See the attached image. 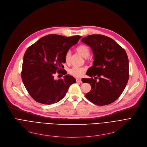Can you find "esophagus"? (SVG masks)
I'll use <instances>...</instances> for the list:
<instances>
[{
    "label": "esophagus",
    "instance_id": "1",
    "mask_svg": "<svg viewBox=\"0 0 147 147\" xmlns=\"http://www.w3.org/2000/svg\"><path fill=\"white\" fill-rule=\"evenodd\" d=\"M76 80H77V82H78V83H82V79H81L77 78V79H76Z\"/></svg>",
    "mask_w": 147,
    "mask_h": 147
}]
</instances>
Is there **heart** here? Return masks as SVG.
<instances>
[{
    "instance_id": "b5f03b06",
    "label": "heart",
    "mask_w": 147,
    "mask_h": 147,
    "mask_svg": "<svg viewBox=\"0 0 147 147\" xmlns=\"http://www.w3.org/2000/svg\"><path fill=\"white\" fill-rule=\"evenodd\" d=\"M76 51L78 52L81 56L84 58H88L90 54V49L88 46L85 45H80L78 46L76 49ZM70 58V53L69 52H67L65 55V63H68ZM86 71L85 68L84 67H73L69 70V73L73 76L79 78L82 76Z\"/></svg>"
}]
</instances>
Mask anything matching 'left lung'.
<instances>
[{
  "label": "left lung",
  "instance_id": "8db88e82",
  "mask_svg": "<svg viewBox=\"0 0 147 147\" xmlns=\"http://www.w3.org/2000/svg\"><path fill=\"white\" fill-rule=\"evenodd\" d=\"M81 41L89 46L94 57L93 65L86 72L92 78L82 79L91 86L86 98L97 105L111 104L121 95L129 80L127 53L113 39L104 35H89Z\"/></svg>",
  "mask_w": 147,
  "mask_h": 147
}]
</instances>
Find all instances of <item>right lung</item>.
<instances>
[{"label":"right lung","instance_id":"obj_1","mask_svg":"<svg viewBox=\"0 0 147 147\" xmlns=\"http://www.w3.org/2000/svg\"><path fill=\"white\" fill-rule=\"evenodd\" d=\"M80 37L49 34L27 49L23 58L21 78L36 101L44 104L57 103L64 97L70 85L76 82L70 75L58 80L54 79L53 75L63 70L66 53Z\"/></svg>","mask_w":147,"mask_h":147}]
</instances>
